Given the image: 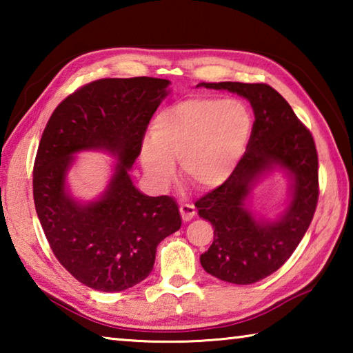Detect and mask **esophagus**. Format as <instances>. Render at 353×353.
<instances>
[{
  "instance_id": "esophagus-1",
  "label": "esophagus",
  "mask_w": 353,
  "mask_h": 353,
  "mask_svg": "<svg viewBox=\"0 0 353 353\" xmlns=\"http://www.w3.org/2000/svg\"><path fill=\"white\" fill-rule=\"evenodd\" d=\"M179 210H181L183 221H190L196 214V208H194L193 204H182Z\"/></svg>"
}]
</instances>
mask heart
I'll return each mask as SVG.
<instances>
[{
    "label": "heart",
    "instance_id": "heart-1",
    "mask_svg": "<svg viewBox=\"0 0 353 353\" xmlns=\"http://www.w3.org/2000/svg\"><path fill=\"white\" fill-rule=\"evenodd\" d=\"M249 107L238 99L191 98L166 107L152 121L140 149L149 182L165 188L181 162L183 176L202 188H218L240 165L252 135Z\"/></svg>",
    "mask_w": 353,
    "mask_h": 353
}]
</instances>
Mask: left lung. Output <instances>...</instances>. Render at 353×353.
<instances>
[{
	"mask_svg": "<svg viewBox=\"0 0 353 353\" xmlns=\"http://www.w3.org/2000/svg\"><path fill=\"white\" fill-rule=\"evenodd\" d=\"M198 87L240 94L254 110L252 135L238 168L194 204L214 229L212 246L201 255L202 268L224 282L250 285L276 272L305 235L318 204V152L310 130L266 83ZM276 169L289 177V202L277 219H256L250 210L252 191Z\"/></svg>",
	"mask_w": 353,
	"mask_h": 353,
	"instance_id": "1",
	"label": "left lung"
}]
</instances>
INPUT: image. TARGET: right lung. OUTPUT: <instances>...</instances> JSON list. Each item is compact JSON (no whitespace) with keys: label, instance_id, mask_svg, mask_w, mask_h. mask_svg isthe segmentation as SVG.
Wrapping results in <instances>:
<instances>
[{"label":"right lung","instance_id":"1","mask_svg":"<svg viewBox=\"0 0 353 353\" xmlns=\"http://www.w3.org/2000/svg\"><path fill=\"white\" fill-rule=\"evenodd\" d=\"M170 83L145 76L87 83L56 107L41 135L35 212L56 259L88 288L118 292L140 283L152 271L159 243L181 229L176 201L143 194L129 174ZM83 150L117 160L106 190L87 203L68 187V171Z\"/></svg>","mask_w":353,"mask_h":353}]
</instances>
